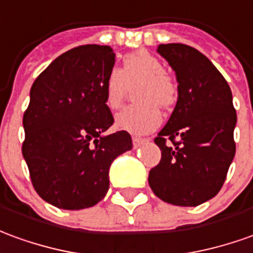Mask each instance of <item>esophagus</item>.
Segmentation results:
<instances>
[{
	"label": "esophagus",
	"instance_id": "34e87169",
	"mask_svg": "<svg viewBox=\"0 0 253 253\" xmlns=\"http://www.w3.org/2000/svg\"><path fill=\"white\" fill-rule=\"evenodd\" d=\"M145 142H148V139L146 138H138V137H134V138H132V145H134V148H139V146L142 144H145Z\"/></svg>",
	"mask_w": 253,
	"mask_h": 253
}]
</instances>
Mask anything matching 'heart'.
Returning a JSON list of instances; mask_svg holds the SVG:
<instances>
[{"instance_id": "heart-1", "label": "heart", "mask_w": 253, "mask_h": 253, "mask_svg": "<svg viewBox=\"0 0 253 253\" xmlns=\"http://www.w3.org/2000/svg\"><path fill=\"white\" fill-rule=\"evenodd\" d=\"M139 84L135 90V105L122 109L116 115V127L132 132L146 134L162 123L160 107L169 108L176 101L175 81L163 71L162 61L146 50L127 54L118 71L109 74L104 84V101L109 109H118L123 102L127 89Z\"/></svg>"}]
</instances>
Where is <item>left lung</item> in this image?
<instances>
[{"label": "left lung", "mask_w": 253, "mask_h": 253, "mask_svg": "<svg viewBox=\"0 0 253 253\" xmlns=\"http://www.w3.org/2000/svg\"><path fill=\"white\" fill-rule=\"evenodd\" d=\"M157 53L175 72L178 100L155 138L162 160L149 171V186L166 203L200 206L218 194L236 155L231 90L197 49L167 43Z\"/></svg>", "instance_id": "1"}]
</instances>
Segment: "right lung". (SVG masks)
Instances as JSON below:
<instances>
[{
	"instance_id": "1",
	"label": "right lung",
	"mask_w": 253,
	"mask_h": 253,
	"mask_svg": "<svg viewBox=\"0 0 253 253\" xmlns=\"http://www.w3.org/2000/svg\"><path fill=\"white\" fill-rule=\"evenodd\" d=\"M114 65L109 46L74 47L53 60L31 86L23 116V157L37 193L57 208L96 206L108 192L112 162L132 148L127 131L104 134L114 123L104 101Z\"/></svg>"
}]
</instances>
